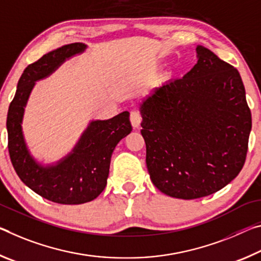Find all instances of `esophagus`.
Listing matches in <instances>:
<instances>
[{
  "label": "esophagus",
  "instance_id": "34e87169",
  "mask_svg": "<svg viewBox=\"0 0 261 261\" xmlns=\"http://www.w3.org/2000/svg\"><path fill=\"white\" fill-rule=\"evenodd\" d=\"M129 119H130L132 126H133L134 128L140 127V123H141V121H142V118H141V114L138 112V111H132Z\"/></svg>",
  "mask_w": 261,
  "mask_h": 261
}]
</instances>
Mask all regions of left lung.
Instances as JSON below:
<instances>
[{
	"instance_id": "8db88e82",
	"label": "left lung",
	"mask_w": 261,
	"mask_h": 261,
	"mask_svg": "<svg viewBox=\"0 0 261 261\" xmlns=\"http://www.w3.org/2000/svg\"><path fill=\"white\" fill-rule=\"evenodd\" d=\"M181 79L155 88L140 104L148 172L162 193L211 195L244 165L252 119L238 70L204 46Z\"/></svg>"
}]
</instances>
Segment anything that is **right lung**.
Here are the masks:
<instances>
[{
    "label": "right lung",
    "mask_w": 261,
    "mask_h": 261,
    "mask_svg": "<svg viewBox=\"0 0 261 261\" xmlns=\"http://www.w3.org/2000/svg\"><path fill=\"white\" fill-rule=\"evenodd\" d=\"M87 48L83 42L68 44L28 66L8 111V148L16 173L37 194L61 204L92 201L104 191L114 148L132 132L129 112L125 111L108 120H91L71 151L54 163H41L30 151L22 123L36 82L48 77L67 60Z\"/></svg>",
    "instance_id": "obj_1"
}]
</instances>
